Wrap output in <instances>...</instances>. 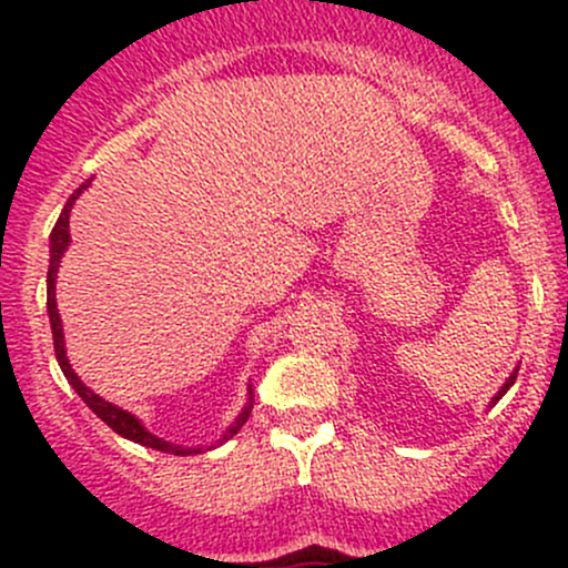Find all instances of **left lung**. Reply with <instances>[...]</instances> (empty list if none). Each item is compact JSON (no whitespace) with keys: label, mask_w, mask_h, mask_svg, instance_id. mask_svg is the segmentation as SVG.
<instances>
[{"label":"left lung","mask_w":568,"mask_h":568,"mask_svg":"<svg viewBox=\"0 0 568 568\" xmlns=\"http://www.w3.org/2000/svg\"><path fill=\"white\" fill-rule=\"evenodd\" d=\"M517 371H519V368H514V374H511V376H508V379H506V385H503V387H500V390H497V393H495V398H491V404H497V400H500V398H503V395H506L508 390H511V385H514V382H517Z\"/></svg>","instance_id":"obj_1"}]
</instances>
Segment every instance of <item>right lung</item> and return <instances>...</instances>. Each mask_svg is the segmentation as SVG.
I'll use <instances>...</instances> for the list:
<instances>
[{
    "mask_svg": "<svg viewBox=\"0 0 568 568\" xmlns=\"http://www.w3.org/2000/svg\"><path fill=\"white\" fill-rule=\"evenodd\" d=\"M90 186V181H84L82 186L77 189V192L68 197V203L62 205V214L60 220H57L54 231H51L49 236V277H45V311H49V324H51V337H54V354H57V363H60L62 374H65V379L71 382L73 390L79 393V398L84 400V404L90 406V409L95 412V415L101 417V420L106 423L109 428H112L114 434H120L123 439H131V443L136 445H145V448H153V450H162V454H175V456H194V454H203V450L214 448V445H194V448H189V445H175V443H168V439L156 437V434L148 432L145 426H142V420L136 415H131V412H125L123 406H114L109 404L106 398H101L99 393L90 390L88 385H84L82 379L77 376V371L71 368V363H68V354H65V335H62V318H60V311H57V300H54V285H57V272H60V261L62 255H65L68 244H71V209L73 203L79 200V194L84 192V189ZM247 404H244V409L239 412L236 420L231 423V426L225 428V434H222L220 439H216V445L227 443V439L233 437V434H239V428L247 423L250 412H252V387H247Z\"/></svg>",
    "mask_w": 568,
    "mask_h": 568,
    "instance_id": "obj_1",
    "label": "right lung"
}]
</instances>
